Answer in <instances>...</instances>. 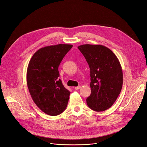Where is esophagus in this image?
Segmentation results:
<instances>
[{
  "mask_svg": "<svg viewBox=\"0 0 147 147\" xmlns=\"http://www.w3.org/2000/svg\"><path fill=\"white\" fill-rule=\"evenodd\" d=\"M80 88V86H76V87L74 88L76 90H78V89H79Z\"/></svg>",
  "mask_w": 147,
  "mask_h": 147,
  "instance_id": "34e87169",
  "label": "esophagus"
}]
</instances>
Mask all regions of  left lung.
<instances>
[{
  "mask_svg": "<svg viewBox=\"0 0 147 147\" xmlns=\"http://www.w3.org/2000/svg\"><path fill=\"white\" fill-rule=\"evenodd\" d=\"M78 49L90 68L91 93L86 103L94 111H106L113 105L122 89L123 74L119 61L104 46L84 44Z\"/></svg>",
  "mask_w": 147,
  "mask_h": 147,
  "instance_id": "8db88e82",
  "label": "left lung"
}]
</instances>
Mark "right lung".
Segmentation results:
<instances>
[{"label": "right lung", "instance_id": "add662e5", "mask_svg": "<svg viewBox=\"0 0 147 147\" xmlns=\"http://www.w3.org/2000/svg\"><path fill=\"white\" fill-rule=\"evenodd\" d=\"M72 47L60 44L42 47L29 61L26 80L30 94L36 105L49 115H58L67 107L70 92L58 78V67Z\"/></svg>", "mask_w": 147, "mask_h": 147}]
</instances>
